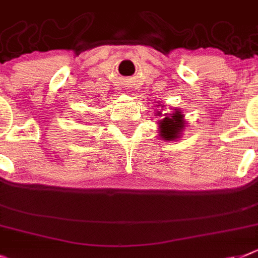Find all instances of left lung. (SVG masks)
Here are the masks:
<instances>
[{
  "label": "left lung",
  "instance_id": "left-lung-1",
  "mask_svg": "<svg viewBox=\"0 0 258 258\" xmlns=\"http://www.w3.org/2000/svg\"><path fill=\"white\" fill-rule=\"evenodd\" d=\"M157 116H162L161 112H157ZM179 109H174L170 114H165L163 118L158 120L159 125V137L165 141L178 140L184 129V118Z\"/></svg>",
  "mask_w": 258,
  "mask_h": 258
}]
</instances>
